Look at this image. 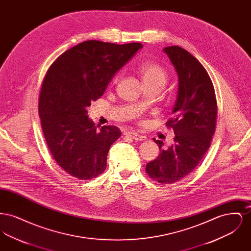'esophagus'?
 I'll list each match as a JSON object with an SVG mask.
<instances>
[{
    "mask_svg": "<svg viewBox=\"0 0 251 251\" xmlns=\"http://www.w3.org/2000/svg\"><path fill=\"white\" fill-rule=\"evenodd\" d=\"M126 135L129 136L131 139H133L134 141H143L144 139H145L143 135H140V134H138L136 132H132V131H128L126 133Z\"/></svg>",
    "mask_w": 251,
    "mask_h": 251,
    "instance_id": "1",
    "label": "esophagus"
}]
</instances>
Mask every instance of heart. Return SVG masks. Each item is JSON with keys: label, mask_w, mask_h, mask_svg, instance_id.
<instances>
[{"label": "heart", "mask_w": 251, "mask_h": 251, "mask_svg": "<svg viewBox=\"0 0 251 251\" xmlns=\"http://www.w3.org/2000/svg\"><path fill=\"white\" fill-rule=\"evenodd\" d=\"M138 72L143 84H156L162 87L167 84L168 74L167 70L155 62H143L138 66ZM116 77L115 80L118 79Z\"/></svg>", "instance_id": "heart-1"}]
</instances>
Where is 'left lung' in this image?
<instances>
[{"instance_id": "8db88e82", "label": "left lung", "mask_w": 251, "mask_h": 251, "mask_svg": "<svg viewBox=\"0 0 251 251\" xmlns=\"http://www.w3.org/2000/svg\"><path fill=\"white\" fill-rule=\"evenodd\" d=\"M178 75V93L167 127L174 130V143L167 150L153 138L160 154L146 171L160 183L183 179L200 164L215 133L217 106L213 83L202 65L178 46L163 50Z\"/></svg>"}]
</instances>
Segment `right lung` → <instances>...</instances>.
<instances>
[{
	"instance_id": "obj_1",
	"label": "right lung",
	"mask_w": 251,
	"mask_h": 251,
	"mask_svg": "<svg viewBox=\"0 0 251 251\" xmlns=\"http://www.w3.org/2000/svg\"><path fill=\"white\" fill-rule=\"evenodd\" d=\"M142 47L87 40L50 67L39 96L41 126L54 160L73 177L90 179L104 171L109 149L121 131L116 126H96L87 107Z\"/></svg>"
}]
</instances>
